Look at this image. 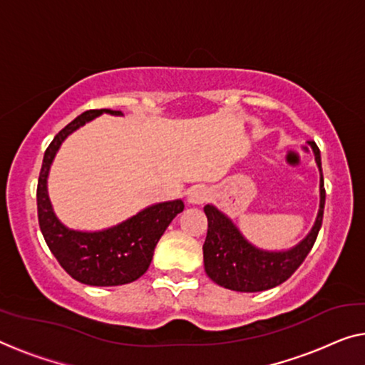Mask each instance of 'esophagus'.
Here are the masks:
<instances>
[{
  "label": "esophagus",
  "instance_id": "34e87169",
  "mask_svg": "<svg viewBox=\"0 0 365 365\" xmlns=\"http://www.w3.org/2000/svg\"><path fill=\"white\" fill-rule=\"evenodd\" d=\"M210 198V190L203 187V185H197V187L190 188L187 193V201L190 205H201Z\"/></svg>",
  "mask_w": 365,
  "mask_h": 365
}]
</instances>
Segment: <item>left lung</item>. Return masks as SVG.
I'll use <instances>...</instances> for the list:
<instances>
[{
  "label": "left lung",
  "mask_w": 365,
  "mask_h": 365,
  "mask_svg": "<svg viewBox=\"0 0 365 365\" xmlns=\"http://www.w3.org/2000/svg\"><path fill=\"white\" fill-rule=\"evenodd\" d=\"M312 149L319 170V210L312 231L297 246L287 251H264L242 236L237 226L213 205L205 206L208 235L203 244L205 272L215 284L235 292H264L284 284L312 251L324 213V180L322 155L317 144Z\"/></svg>",
  "instance_id": "8db88e82"
}]
</instances>
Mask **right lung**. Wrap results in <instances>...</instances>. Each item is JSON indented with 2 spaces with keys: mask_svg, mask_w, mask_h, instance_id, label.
Segmentation results:
<instances>
[{
  "mask_svg": "<svg viewBox=\"0 0 365 365\" xmlns=\"http://www.w3.org/2000/svg\"><path fill=\"white\" fill-rule=\"evenodd\" d=\"M103 113L123 116L121 111L113 110L85 111L67 124L47 148L37 182V216L48 249L72 279L91 287H116L130 284L145 274L157 242L185 205L182 200L150 205L101 231L70 230L58 220L47 192L48 170L63 140Z\"/></svg>",
  "mask_w": 365,
  "mask_h": 365,
  "instance_id": "add662e5",
  "label": "right lung"
}]
</instances>
